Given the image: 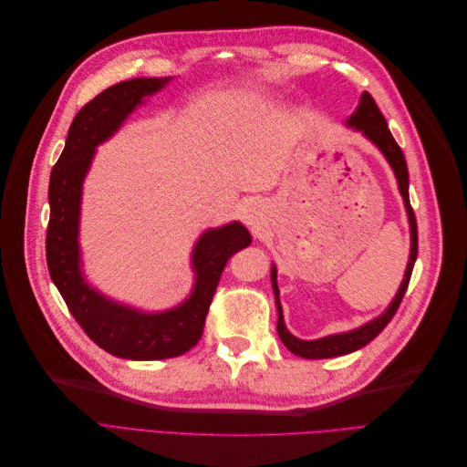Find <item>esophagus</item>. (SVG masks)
Masks as SVG:
<instances>
[{
	"mask_svg": "<svg viewBox=\"0 0 467 467\" xmlns=\"http://www.w3.org/2000/svg\"><path fill=\"white\" fill-rule=\"evenodd\" d=\"M242 218H244V222L249 223V225L257 223V220H259V206L253 204V202H247V204L242 208Z\"/></svg>",
	"mask_w": 467,
	"mask_h": 467,
	"instance_id": "1",
	"label": "esophagus"
}]
</instances>
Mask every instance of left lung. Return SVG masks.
<instances>
[{"label": "left lung", "mask_w": 467, "mask_h": 467, "mask_svg": "<svg viewBox=\"0 0 467 467\" xmlns=\"http://www.w3.org/2000/svg\"><path fill=\"white\" fill-rule=\"evenodd\" d=\"M348 126L352 129L360 130L370 142L386 155L388 163L391 165L395 179H398L400 185V192L403 196V202L407 208V216H409V225H411V255H409V263H407V271H405V278L401 282V286L395 294L393 302L389 304V307L386 309L384 314L379 317L368 321L366 325L358 329H352L348 333H338V335H329L323 338H316V341H302V338L294 337L285 325V317H282V307H280V300H278V285H276V266H273L271 271V280H273V290H275V300H276V309H278V337L280 341L285 343V347L294 352L296 357L302 358H333V357H341V355H348V352H355L358 348H362L364 345H368L372 338H376L381 331H384L386 325L391 321V317L398 312V307L403 300L405 290L409 286V278H411L413 266L417 261V249H419V237H417V220H415V212L411 208V202H409V171H407V163H405V155L401 151V148L395 142L388 122L381 115L376 101L372 99L370 93H362L360 97V105L357 107V110L352 112L350 119L347 120Z\"/></svg>", "instance_id": "8db88e82"}]
</instances>
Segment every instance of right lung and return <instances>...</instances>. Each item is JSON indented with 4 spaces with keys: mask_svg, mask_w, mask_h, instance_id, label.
I'll use <instances>...</instances> for the list:
<instances>
[{
    "mask_svg": "<svg viewBox=\"0 0 467 467\" xmlns=\"http://www.w3.org/2000/svg\"><path fill=\"white\" fill-rule=\"evenodd\" d=\"M169 78H136L120 81L81 107L66 138V146L50 173L47 230V263L50 278L93 343L119 358L161 360L185 355L204 331L225 263L251 244V234L239 222L208 230L192 251L194 288L181 306L146 314L105 298L89 286L79 268L81 185L95 148L115 134L146 95L158 93Z\"/></svg>",
    "mask_w": 467,
    "mask_h": 467,
    "instance_id": "add662e5",
    "label": "right lung"
}]
</instances>
